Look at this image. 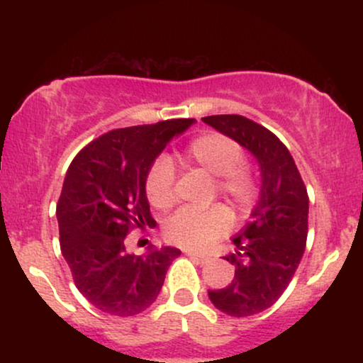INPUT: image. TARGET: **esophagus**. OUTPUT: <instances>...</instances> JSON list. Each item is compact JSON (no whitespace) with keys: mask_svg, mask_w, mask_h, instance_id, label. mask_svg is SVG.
Instances as JSON below:
<instances>
[{"mask_svg":"<svg viewBox=\"0 0 363 363\" xmlns=\"http://www.w3.org/2000/svg\"><path fill=\"white\" fill-rule=\"evenodd\" d=\"M186 256H189L191 259H196V261H199V262H208L211 259L210 256H206V254H198V252H194V251H189V249H186Z\"/></svg>","mask_w":363,"mask_h":363,"instance_id":"obj_1","label":"esophagus"}]
</instances>
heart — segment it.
Segmentation results:
<instances>
[{"instance_id":"b5f03b06","label":"heart","mask_w":363,"mask_h":363,"mask_svg":"<svg viewBox=\"0 0 363 363\" xmlns=\"http://www.w3.org/2000/svg\"><path fill=\"white\" fill-rule=\"evenodd\" d=\"M186 164L199 167L216 177V189L240 210L256 199L257 187L252 172L244 162L240 145L222 133H205L189 145L184 153ZM174 174L169 158H157L150 169L145 189L153 206L167 208L174 201ZM230 227V216L222 206L205 211L181 210L165 223V237L186 249H205Z\"/></svg>"}]
</instances>
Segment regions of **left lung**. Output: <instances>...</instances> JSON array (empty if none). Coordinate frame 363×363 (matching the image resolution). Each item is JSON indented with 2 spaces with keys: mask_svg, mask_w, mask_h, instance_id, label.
I'll use <instances>...</instances> for the list:
<instances>
[{
  "mask_svg": "<svg viewBox=\"0 0 363 363\" xmlns=\"http://www.w3.org/2000/svg\"><path fill=\"white\" fill-rule=\"evenodd\" d=\"M208 126L228 136L256 158L261 172L259 198L249 222L237 232L235 264L227 286L208 290L218 311L234 318L259 314L280 298L298 268L307 240L309 198L297 165L272 131L237 114L208 116Z\"/></svg>",
  "mask_w": 363,
  "mask_h": 363,
  "instance_id": "left-lung-1",
  "label": "left lung"
}]
</instances>
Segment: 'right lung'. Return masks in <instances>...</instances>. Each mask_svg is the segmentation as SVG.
<instances>
[{
	"mask_svg": "<svg viewBox=\"0 0 363 363\" xmlns=\"http://www.w3.org/2000/svg\"><path fill=\"white\" fill-rule=\"evenodd\" d=\"M194 119L160 121L106 133L74 157L57 203L61 252L77 289L97 309L128 318L147 311L160 294L177 247L135 256L126 235L153 227L145 182L157 157Z\"/></svg>",
	"mask_w": 363,
	"mask_h": 363,
	"instance_id": "add662e5",
	"label": "right lung"
}]
</instances>
